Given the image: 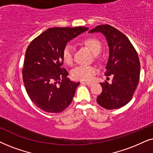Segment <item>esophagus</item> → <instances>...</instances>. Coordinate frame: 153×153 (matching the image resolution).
Wrapping results in <instances>:
<instances>
[{
	"instance_id": "34e87169",
	"label": "esophagus",
	"mask_w": 153,
	"mask_h": 153,
	"mask_svg": "<svg viewBox=\"0 0 153 153\" xmlns=\"http://www.w3.org/2000/svg\"><path fill=\"white\" fill-rule=\"evenodd\" d=\"M84 83H85V84H86L87 85H88V86H91V85H93V82H85Z\"/></svg>"
}]
</instances>
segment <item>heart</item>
Wrapping results in <instances>:
<instances>
[{"label": "heart", "mask_w": 153, "mask_h": 153, "mask_svg": "<svg viewBox=\"0 0 153 153\" xmlns=\"http://www.w3.org/2000/svg\"><path fill=\"white\" fill-rule=\"evenodd\" d=\"M82 44L87 46L94 54H98L101 50V43L99 39L94 37L87 38L82 41ZM62 59L65 64L71 66L73 62V47L67 44L63 49ZM98 68L94 66H78L73 69L71 75L76 80L90 81L98 73Z\"/></svg>", "instance_id": "b5f03b06"}]
</instances>
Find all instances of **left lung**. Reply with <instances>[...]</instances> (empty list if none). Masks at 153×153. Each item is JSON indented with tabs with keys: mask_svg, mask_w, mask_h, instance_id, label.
I'll list each match as a JSON object with an SVG mask.
<instances>
[{
	"mask_svg": "<svg viewBox=\"0 0 153 153\" xmlns=\"http://www.w3.org/2000/svg\"><path fill=\"white\" fill-rule=\"evenodd\" d=\"M89 32H101L106 38L109 58L105 75H113L112 84L107 81L100 83L103 90L97 97V103L108 110L123 107L131 101L139 82L137 52L125 34L108 24L97 26Z\"/></svg>",
	"mask_w": 153,
	"mask_h": 153,
	"instance_id": "left-lung-1",
	"label": "left lung"
}]
</instances>
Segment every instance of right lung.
Returning a JSON list of instances; mask_svg holds the SVG:
<instances>
[{
    "label": "right lung",
    "instance_id": "1",
    "mask_svg": "<svg viewBox=\"0 0 153 153\" xmlns=\"http://www.w3.org/2000/svg\"><path fill=\"white\" fill-rule=\"evenodd\" d=\"M88 28H50L34 38L28 46L22 77L32 102L42 111L62 112L70 105L80 82L67 78L62 51L67 42Z\"/></svg>",
    "mask_w": 153,
    "mask_h": 153
}]
</instances>
